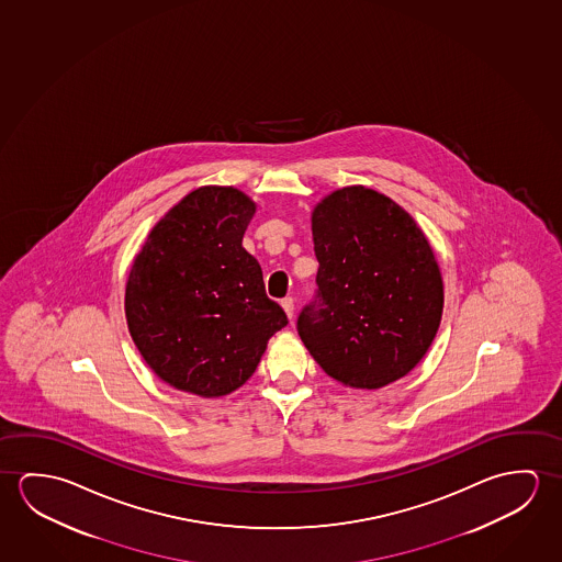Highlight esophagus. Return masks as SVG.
Listing matches in <instances>:
<instances>
[{
  "label": "esophagus",
  "mask_w": 562,
  "mask_h": 562,
  "mask_svg": "<svg viewBox=\"0 0 562 562\" xmlns=\"http://www.w3.org/2000/svg\"><path fill=\"white\" fill-rule=\"evenodd\" d=\"M281 306H283V308H285L286 316H289V318H293V314H294L293 299H291V296H286V299H283V301H281Z\"/></svg>",
  "instance_id": "esophagus-1"
}]
</instances>
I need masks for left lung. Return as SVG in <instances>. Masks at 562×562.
I'll use <instances>...</instances> for the list:
<instances>
[{
	"instance_id": "left-lung-1",
	"label": "left lung",
	"mask_w": 562,
	"mask_h": 562,
	"mask_svg": "<svg viewBox=\"0 0 562 562\" xmlns=\"http://www.w3.org/2000/svg\"><path fill=\"white\" fill-rule=\"evenodd\" d=\"M316 291L296 330L318 366L353 389H381L436 338L443 283L411 214L373 189L344 188L312 213Z\"/></svg>"
}]
</instances>
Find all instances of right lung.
I'll use <instances>...</instances> for the list:
<instances>
[{"mask_svg":"<svg viewBox=\"0 0 562 562\" xmlns=\"http://www.w3.org/2000/svg\"><path fill=\"white\" fill-rule=\"evenodd\" d=\"M256 205L234 188H201L154 226L126 283L128 330L161 381L223 396L250 379L286 314L241 248Z\"/></svg>","mask_w":562,"mask_h":562,"instance_id":"right-lung-1","label":"right lung"}]
</instances>
